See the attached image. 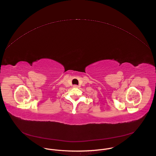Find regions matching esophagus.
Here are the masks:
<instances>
[{"instance_id":"34e87169","label":"esophagus","mask_w":156,"mask_h":156,"mask_svg":"<svg viewBox=\"0 0 156 156\" xmlns=\"http://www.w3.org/2000/svg\"><path fill=\"white\" fill-rule=\"evenodd\" d=\"M73 87H75V88H78V85H76V84H75V85L73 86Z\"/></svg>"}]
</instances>
